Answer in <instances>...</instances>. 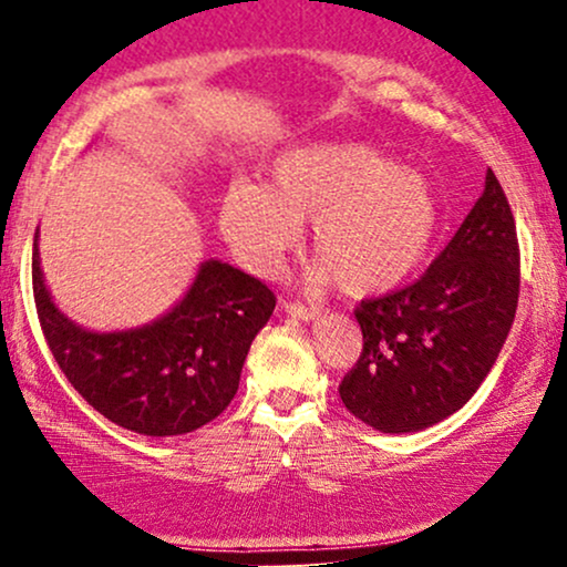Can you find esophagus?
I'll return each mask as SVG.
<instances>
[{
	"label": "esophagus",
	"mask_w": 567,
	"mask_h": 567,
	"mask_svg": "<svg viewBox=\"0 0 567 567\" xmlns=\"http://www.w3.org/2000/svg\"><path fill=\"white\" fill-rule=\"evenodd\" d=\"M285 311H288L290 317H298V320H315V317L320 315L317 306L301 303V301H285Z\"/></svg>",
	"instance_id": "esophagus-1"
}]
</instances>
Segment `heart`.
<instances>
[{
	"label": "heart",
	"mask_w": 567,
	"mask_h": 567,
	"mask_svg": "<svg viewBox=\"0 0 567 567\" xmlns=\"http://www.w3.org/2000/svg\"><path fill=\"white\" fill-rule=\"evenodd\" d=\"M309 221L311 277L349 296L400 285L440 224L434 188L413 167L365 143H322L282 154L264 186L237 181L220 199V229L245 266L269 271Z\"/></svg>",
	"instance_id": "heart-1"
}]
</instances>
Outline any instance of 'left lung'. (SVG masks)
Returning a JSON list of instances; mask_svg holds the SVG:
<instances>
[{"label":"left lung","mask_w":567,"mask_h":567,"mask_svg":"<svg viewBox=\"0 0 567 567\" xmlns=\"http://www.w3.org/2000/svg\"><path fill=\"white\" fill-rule=\"evenodd\" d=\"M517 298V226L487 171L483 197L424 275L354 309L362 351L338 386L343 405L386 434L440 424L491 373Z\"/></svg>","instance_id":"left-lung-1"}]
</instances>
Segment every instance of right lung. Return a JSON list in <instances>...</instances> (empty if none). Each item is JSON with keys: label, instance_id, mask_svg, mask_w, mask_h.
<instances>
[{"label": "right lung", "instance_id": "1", "mask_svg": "<svg viewBox=\"0 0 567 567\" xmlns=\"http://www.w3.org/2000/svg\"><path fill=\"white\" fill-rule=\"evenodd\" d=\"M31 282L44 341L71 386L116 426L148 437L194 432L229 408L252 338L277 306L261 279L205 261L165 317L122 333H90L55 309L37 239Z\"/></svg>", "mask_w": 567, "mask_h": 567}]
</instances>
